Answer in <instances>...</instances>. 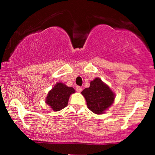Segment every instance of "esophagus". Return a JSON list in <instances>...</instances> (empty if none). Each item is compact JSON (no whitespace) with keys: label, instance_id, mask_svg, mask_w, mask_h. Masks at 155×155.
<instances>
[{"label":"esophagus","instance_id":"obj_1","mask_svg":"<svg viewBox=\"0 0 155 155\" xmlns=\"http://www.w3.org/2000/svg\"><path fill=\"white\" fill-rule=\"evenodd\" d=\"M76 90H77L78 92H81V91L83 90V89L81 87H79V86H77V87H76Z\"/></svg>","mask_w":155,"mask_h":155}]
</instances>
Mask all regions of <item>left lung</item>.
I'll return each mask as SVG.
<instances>
[{
  "label": "left lung",
  "instance_id": "obj_1",
  "mask_svg": "<svg viewBox=\"0 0 155 155\" xmlns=\"http://www.w3.org/2000/svg\"><path fill=\"white\" fill-rule=\"evenodd\" d=\"M81 94L85 99L88 109L98 115L105 113L115 98V94L109 86L98 77L91 81L90 87L83 90Z\"/></svg>",
  "mask_w": 155,
  "mask_h": 155
}]
</instances>
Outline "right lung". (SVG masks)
Segmentation results:
<instances>
[{
	"label": "right lung",
	"mask_w": 155,
	"mask_h": 155,
	"mask_svg": "<svg viewBox=\"0 0 155 155\" xmlns=\"http://www.w3.org/2000/svg\"><path fill=\"white\" fill-rule=\"evenodd\" d=\"M74 93L75 90L72 87L58 82L48 91L45 103L54 111H59L68 105L70 95Z\"/></svg>",
	"instance_id": "obj_1"
}]
</instances>
